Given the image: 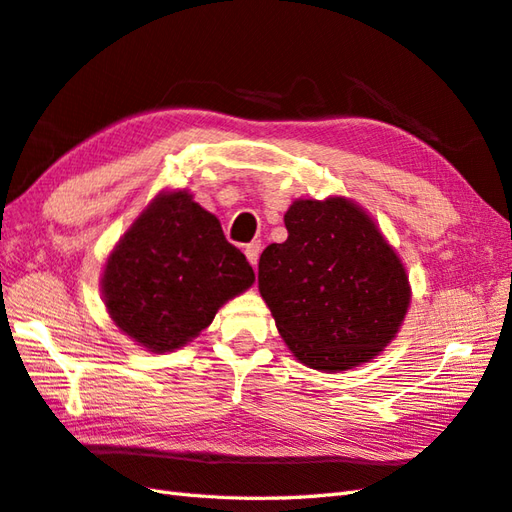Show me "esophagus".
Here are the masks:
<instances>
[{
	"label": "esophagus",
	"instance_id": "esophagus-1",
	"mask_svg": "<svg viewBox=\"0 0 512 512\" xmlns=\"http://www.w3.org/2000/svg\"><path fill=\"white\" fill-rule=\"evenodd\" d=\"M244 253H246V259L251 261V266L255 268L257 266V261H259V253H261V242H251V244H246V248H244Z\"/></svg>",
	"mask_w": 512,
	"mask_h": 512
}]
</instances>
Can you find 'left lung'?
Instances as JSON below:
<instances>
[{"label": "left lung", "mask_w": 512, "mask_h": 512, "mask_svg": "<svg viewBox=\"0 0 512 512\" xmlns=\"http://www.w3.org/2000/svg\"><path fill=\"white\" fill-rule=\"evenodd\" d=\"M259 259V292L294 357L322 372L374 359L404 320L409 279L372 218L335 196L296 201Z\"/></svg>", "instance_id": "obj_1"}]
</instances>
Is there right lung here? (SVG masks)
<instances>
[{"label":"right lung","mask_w":512,"mask_h":512,"mask_svg":"<svg viewBox=\"0 0 512 512\" xmlns=\"http://www.w3.org/2000/svg\"><path fill=\"white\" fill-rule=\"evenodd\" d=\"M255 281L240 248L186 190L162 194L114 248L103 300L119 329L153 352L190 342Z\"/></svg>","instance_id":"right-lung-1"}]
</instances>
